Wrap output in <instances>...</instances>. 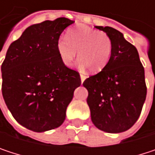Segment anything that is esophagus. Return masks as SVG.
I'll return each mask as SVG.
<instances>
[{
    "mask_svg": "<svg viewBox=\"0 0 155 155\" xmlns=\"http://www.w3.org/2000/svg\"><path fill=\"white\" fill-rule=\"evenodd\" d=\"M80 77H81V83L85 81V79H86V76L84 75V74H81V75H80Z\"/></svg>",
    "mask_w": 155,
    "mask_h": 155,
    "instance_id": "esophagus-1",
    "label": "esophagus"
}]
</instances>
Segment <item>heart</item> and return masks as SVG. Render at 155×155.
Segmentation results:
<instances>
[{"label": "heart", "instance_id": "heart-1", "mask_svg": "<svg viewBox=\"0 0 155 155\" xmlns=\"http://www.w3.org/2000/svg\"><path fill=\"white\" fill-rule=\"evenodd\" d=\"M56 50L62 63L71 66L76 58L81 68L88 67L92 73L101 71L112 54V40L107 33L97 31L86 26H77L66 33V38H60Z\"/></svg>", "mask_w": 155, "mask_h": 155}]
</instances>
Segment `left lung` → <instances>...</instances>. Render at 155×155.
<instances>
[{
	"label": "left lung",
	"instance_id": "obj_1",
	"mask_svg": "<svg viewBox=\"0 0 155 155\" xmlns=\"http://www.w3.org/2000/svg\"><path fill=\"white\" fill-rule=\"evenodd\" d=\"M112 40V54L107 65L87 78L82 85L88 90L87 103L91 121L107 133H121L134 126L146 98L144 69L137 49L118 30L96 26Z\"/></svg>",
	"mask_w": 155,
	"mask_h": 155
}]
</instances>
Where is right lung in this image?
Wrapping results in <instances>:
<instances>
[{
    "label": "right lung",
    "instance_id": "1",
    "mask_svg": "<svg viewBox=\"0 0 155 155\" xmlns=\"http://www.w3.org/2000/svg\"><path fill=\"white\" fill-rule=\"evenodd\" d=\"M66 18L34 24L11 44L2 64V92L18 123L34 132L60 127L81 85L77 71L64 65L56 50Z\"/></svg>",
    "mask_w": 155,
    "mask_h": 155
}]
</instances>
